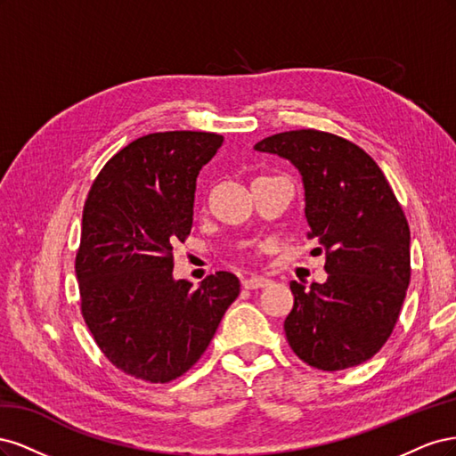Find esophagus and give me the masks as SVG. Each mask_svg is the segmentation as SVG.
<instances>
[{
    "instance_id": "esophagus-1",
    "label": "esophagus",
    "mask_w": 456,
    "mask_h": 456,
    "mask_svg": "<svg viewBox=\"0 0 456 456\" xmlns=\"http://www.w3.org/2000/svg\"><path fill=\"white\" fill-rule=\"evenodd\" d=\"M241 283L245 289H260L270 285L272 281L268 278H262V275H251V278H245Z\"/></svg>"
}]
</instances>
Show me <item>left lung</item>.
Listing matches in <instances>:
<instances>
[{"instance_id": "1", "label": "left lung", "mask_w": 456, "mask_h": 456, "mask_svg": "<svg viewBox=\"0 0 456 456\" xmlns=\"http://www.w3.org/2000/svg\"><path fill=\"white\" fill-rule=\"evenodd\" d=\"M291 161L305 184L308 238L325 251V283L291 281L289 346L302 362L340 370L370 360L392 335L411 280V232L384 173L342 136L285 131L255 144Z\"/></svg>"}]
</instances>
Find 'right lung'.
I'll return each instance as SVG.
<instances>
[{
  "label": "right lung",
  "mask_w": 456,
  "mask_h": 456,
  "mask_svg": "<svg viewBox=\"0 0 456 456\" xmlns=\"http://www.w3.org/2000/svg\"><path fill=\"white\" fill-rule=\"evenodd\" d=\"M223 141L201 131L141 136L89 190L76 255L81 314L102 354L134 379L184 375L240 295L230 272L207 275L198 289L173 278V245L194 220L196 178Z\"/></svg>",
  "instance_id": "1"
}]
</instances>
